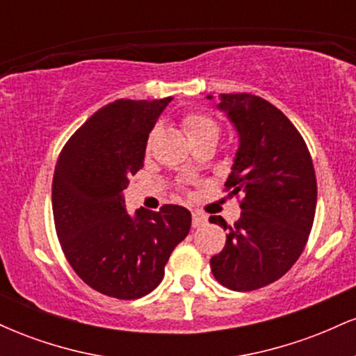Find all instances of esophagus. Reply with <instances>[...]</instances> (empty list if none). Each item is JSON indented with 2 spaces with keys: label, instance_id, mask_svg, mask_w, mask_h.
I'll return each mask as SVG.
<instances>
[{
  "label": "esophagus",
  "instance_id": "obj_1",
  "mask_svg": "<svg viewBox=\"0 0 356 356\" xmlns=\"http://www.w3.org/2000/svg\"><path fill=\"white\" fill-rule=\"evenodd\" d=\"M207 222V216L199 211H192V227H201Z\"/></svg>",
  "mask_w": 356,
  "mask_h": 356
}]
</instances>
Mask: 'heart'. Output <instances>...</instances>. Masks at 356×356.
<instances>
[{"instance_id": "1", "label": "heart", "mask_w": 356, "mask_h": 356, "mask_svg": "<svg viewBox=\"0 0 356 356\" xmlns=\"http://www.w3.org/2000/svg\"><path fill=\"white\" fill-rule=\"evenodd\" d=\"M182 130L186 132L189 142L201 140V138H212V140H218L219 137V125L216 124V120L206 113L201 112H189L182 117L181 120ZM155 136V130L150 132L149 138H147V150L150 149V144H152V138Z\"/></svg>"}]
</instances>
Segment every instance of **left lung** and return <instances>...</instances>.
<instances>
[{"mask_svg": "<svg viewBox=\"0 0 356 356\" xmlns=\"http://www.w3.org/2000/svg\"><path fill=\"white\" fill-rule=\"evenodd\" d=\"M212 100V95H207ZM239 136L226 191L243 195L226 246L211 257L212 275L232 291H252L280 280L308 243L316 211V175L303 137L289 118L251 93H222L218 105Z\"/></svg>", "mask_w": 356, "mask_h": 356, "instance_id": "8db88e82", "label": "left lung"}]
</instances>
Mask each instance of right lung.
<instances>
[{
  "instance_id": "obj_1",
  "label": "right lung",
  "mask_w": 356,
  "mask_h": 356,
  "mask_svg": "<svg viewBox=\"0 0 356 356\" xmlns=\"http://www.w3.org/2000/svg\"><path fill=\"white\" fill-rule=\"evenodd\" d=\"M172 97L115 100L68 138L51 186L55 229L73 271L95 291L137 300L161 284L191 212L165 204L129 216L122 192L144 167L150 130Z\"/></svg>"
}]
</instances>
